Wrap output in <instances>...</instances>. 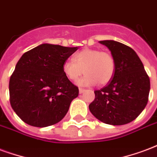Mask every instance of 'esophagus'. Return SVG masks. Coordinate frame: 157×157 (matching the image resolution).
<instances>
[{
    "mask_svg": "<svg viewBox=\"0 0 157 157\" xmlns=\"http://www.w3.org/2000/svg\"><path fill=\"white\" fill-rule=\"evenodd\" d=\"M85 91H86L85 89H82V88H80V89H79V93L80 94H82L83 92H85Z\"/></svg>",
    "mask_w": 157,
    "mask_h": 157,
    "instance_id": "34e87169",
    "label": "esophagus"
}]
</instances>
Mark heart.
<instances>
[{
  "instance_id": "heart-1",
  "label": "heart",
  "mask_w": 157,
  "mask_h": 157,
  "mask_svg": "<svg viewBox=\"0 0 157 157\" xmlns=\"http://www.w3.org/2000/svg\"><path fill=\"white\" fill-rule=\"evenodd\" d=\"M62 71L71 82H76L84 72V77L77 82L79 86H90L96 83L104 86L111 82L113 77L115 61L108 52L86 48L75 54L73 60L65 61Z\"/></svg>"
}]
</instances>
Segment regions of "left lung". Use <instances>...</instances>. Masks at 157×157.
Here are the masks:
<instances>
[{
  "mask_svg": "<svg viewBox=\"0 0 157 157\" xmlns=\"http://www.w3.org/2000/svg\"><path fill=\"white\" fill-rule=\"evenodd\" d=\"M110 50L115 61L112 80L95 90V100L89 105L96 119L112 126L134 121L148 101L150 79L137 54L131 47L116 40L99 41Z\"/></svg>",
  "mask_w": 157,
  "mask_h": 157,
  "instance_id": "left-lung-1",
  "label": "left lung"
}]
</instances>
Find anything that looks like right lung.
Instances as JSON below:
<instances>
[{
  "label": "right lung",
  "instance_id": "1",
  "mask_svg": "<svg viewBox=\"0 0 157 157\" xmlns=\"http://www.w3.org/2000/svg\"><path fill=\"white\" fill-rule=\"evenodd\" d=\"M77 49L45 43L20 58L9 91L10 105L24 122L46 127L67 115L79 90L65 75L62 66Z\"/></svg>",
  "mask_w": 157,
  "mask_h": 157
}]
</instances>
